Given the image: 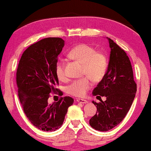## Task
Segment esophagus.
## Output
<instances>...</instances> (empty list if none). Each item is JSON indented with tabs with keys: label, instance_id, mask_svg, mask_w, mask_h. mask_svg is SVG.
I'll return each instance as SVG.
<instances>
[{
	"label": "esophagus",
	"instance_id": "obj_1",
	"mask_svg": "<svg viewBox=\"0 0 151 151\" xmlns=\"http://www.w3.org/2000/svg\"><path fill=\"white\" fill-rule=\"evenodd\" d=\"M76 101H77V102H78V103H87V101H86V100H85V99H78Z\"/></svg>",
	"mask_w": 151,
	"mask_h": 151
}]
</instances>
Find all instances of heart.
Here are the masks:
<instances>
[{
    "instance_id": "1",
    "label": "heart",
    "mask_w": 151,
    "mask_h": 151,
    "mask_svg": "<svg viewBox=\"0 0 151 151\" xmlns=\"http://www.w3.org/2000/svg\"><path fill=\"white\" fill-rule=\"evenodd\" d=\"M68 55L83 64V74L87 76L76 80L66 87V92L74 96H83L92 87V80H102L108 68V58L106 53L97 51L94 47L87 44H80L68 52ZM56 75L61 81L67 79L64 60L60 59L55 66Z\"/></svg>"
}]
</instances>
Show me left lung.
I'll return each instance as SVG.
<instances>
[{"label": "left lung", "mask_w": 151, "mask_h": 151, "mask_svg": "<svg viewBox=\"0 0 151 151\" xmlns=\"http://www.w3.org/2000/svg\"><path fill=\"white\" fill-rule=\"evenodd\" d=\"M111 48L107 71L92 94L106 97L100 103L92 101L97 111L89 120L95 130L107 131L119 125L128 112L137 91L132 65L126 52L108 38Z\"/></svg>", "instance_id": "1"}]
</instances>
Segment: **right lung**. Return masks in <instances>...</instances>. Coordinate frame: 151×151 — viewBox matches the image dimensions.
I'll use <instances>...</instances> for the list:
<instances>
[{"instance_id":"1","label":"right lung","mask_w":151,"mask_h":151,"mask_svg":"<svg viewBox=\"0 0 151 151\" xmlns=\"http://www.w3.org/2000/svg\"><path fill=\"white\" fill-rule=\"evenodd\" d=\"M64 46V41L60 37L43 39L23 52L17 67L16 80L23 111L34 126L44 131L60 128L74 101L65 96L48 104L50 93L63 95L56 87L59 81L55 66Z\"/></svg>"}]
</instances>
